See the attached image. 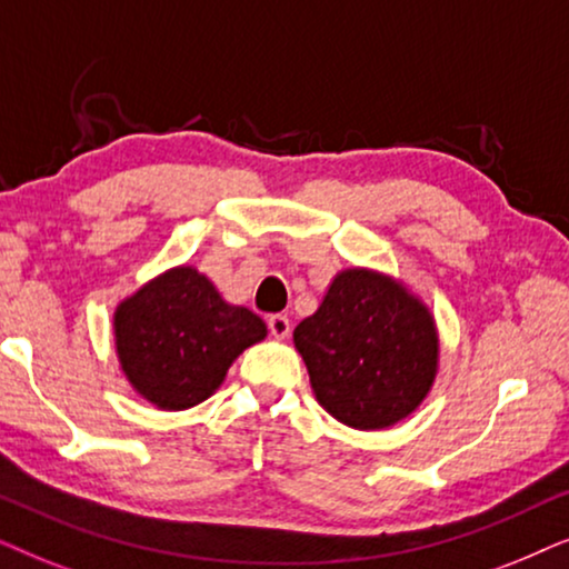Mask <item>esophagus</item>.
I'll use <instances>...</instances> for the list:
<instances>
[{
    "label": "esophagus",
    "instance_id": "34e87169",
    "mask_svg": "<svg viewBox=\"0 0 569 569\" xmlns=\"http://www.w3.org/2000/svg\"><path fill=\"white\" fill-rule=\"evenodd\" d=\"M268 328H270V336L272 338L283 340V338H289L291 322H289V317H286V315H272L270 320H268Z\"/></svg>",
    "mask_w": 569,
    "mask_h": 569
}]
</instances>
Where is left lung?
<instances>
[{
  "instance_id": "left-lung-1",
  "label": "left lung",
  "mask_w": 569,
  "mask_h": 569,
  "mask_svg": "<svg viewBox=\"0 0 569 569\" xmlns=\"http://www.w3.org/2000/svg\"><path fill=\"white\" fill-rule=\"evenodd\" d=\"M293 346L317 403L361 431L408 419L439 372L431 309L403 280L372 268L340 270L317 312L297 325Z\"/></svg>"
}]
</instances>
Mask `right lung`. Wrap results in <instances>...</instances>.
<instances>
[{
  "mask_svg": "<svg viewBox=\"0 0 569 569\" xmlns=\"http://www.w3.org/2000/svg\"><path fill=\"white\" fill-rule=\"evenodd\" d=\"M268 328L229 305L206 272L177 264L113 309V346L130 388L161 411H184L221 388L229 367Z\"/></svg>",
  "mask_w": 569,
  "mask_h": 569,
  "instance_id": "add662e5",
  "label": "right lung"
}]
</instances>
